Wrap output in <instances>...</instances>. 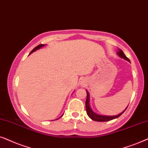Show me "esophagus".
<instances>
[{
  "label": "esophagus",
  "mask_w": 148,
  "mask_h": 148,
  "mask_svg": "<svg viewBox=\"0 0 148 148\" xmlns=\"http://www.w3.org/2000/svg\"><path fill=\"white\" fill-rule=\"evenodd\" d=\"M85 83H86V80L83 79V78L80 80V84H81V85H83V84H84Z\"/></svg>",
  "instance_id": "1"
}]
</instances>
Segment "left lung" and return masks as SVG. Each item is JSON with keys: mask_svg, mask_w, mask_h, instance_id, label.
I'll return each instance as SVG.
<instances>
[{"mask_svg": "<svg viewBox=\"0 0 148 148\" xmlns=\"http://www.w3.org/2000/svg\"><path fill=\"white\" fill-rule=\"evenodd\" d=\"M118 55L121 57V58L125 59V60L128 61V62H130L129 59L127 58V56H125V53H123V51L121 50V49H119V51L117 53ZM86 94H87V96H86V100L85 102V106H86V113H87V115L88 116V117L90 119H91L92 120H93L95 121H97V122H106V121H110L111 120L117 119L119 118L120 116H121L122 114L124 113V112L127 110V108L124 110L123 112H121V114H119V115L116 116H102V115H99V114H95V112H92V110H91V108H90L89 106V94L87 90H86Z\"/></svg>", "mask_w": 148, "mask_h": 148, "instance_id": "1", "label": "left lung"}]
</instances>
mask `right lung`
<instances>
[{"mask_svg":"<svg viewBox=\"0 0 148 148\" xmlns=\"http://www.w3.org/2000/svg\"><path fill=\"white\" fill-rule=\"evenodd\" d=\"M44 45H42V44H41V45H38V46H37V47H35V48H34V49H33V50H32V51H31V53H29V54H31V53H33V52H34V51H36V50H37V49H40V48H41V47H43V46H44Z\"/></svg>","mask_w":148,"mask_h":148,"instance_id":"obj_1","label":"right lung"}]
</instances>
